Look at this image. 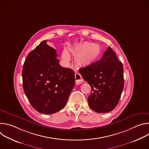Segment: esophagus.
Listing matches in <instances>:
<instances>
[{
  "label": "esophagus",
  "instance_id": "34e87169",
  "mask_svg": "<svg viewBox=\"0 0 149 149\" xmlns=\"http://www.w3.org/2000/svg\"><path fill=\"white\" fill-rule=\"evenodd\" d=\"M75 83L77 84H80L83 82V79L81 75L78 72H75Z\"/></svg>",
  "mask_w": 149,
  "mask_h": 149
}]
</instances>
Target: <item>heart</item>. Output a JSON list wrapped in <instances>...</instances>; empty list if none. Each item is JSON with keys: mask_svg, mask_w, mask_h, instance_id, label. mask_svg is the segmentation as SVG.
Here are the masks:
<instances>
[{"mask_svg": "<svg viewBox=\"0 0 149 149\" xmlns=\"http://www.w3.org/2000/svg\"><path fill=\"white\" fill-rule=\"evenodd\" d=\"M70 53L75 58L77 66L87 67L95 63L100 58L101 49L98 45L85 42L70 49ZM62 58L65 62L70 60V56L67 50L62 52Z\"/></svg>", "mask_w": 149, "mask_h": 149, "instance_id": "heart-1", "label": "heart"}]
</instances>
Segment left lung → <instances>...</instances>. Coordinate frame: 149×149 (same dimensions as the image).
<instances>
[{
  "mask_svg": "<svg viewBox=\"0 0 149 149\" xmlns=\"http://www.w3.org/2000/svg\"><path fill=\"white\" fill-rule=\"evenodd\" d=\"M79 73L91 87L88 97L90 108L98 113L112 111L124 88L123 67L109 46L100 60L81 68Z\"/></svg>",
  "mask_w": 149,
  "mask_h": 149,
  "instance_id": "left-lung-1",
  "label": "left lung"
}]
</instances>
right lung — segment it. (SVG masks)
<instances>
[{"label": "right lung", "instance_id": "obj_1", "mask_svg": "<svg viewBox=\"0 0 149 149\" xmlns=\"http://www.w3.org/2000/svg\"><path fill=\"white\" fill-rule=\"evenodd\" d=\"M56 49L41 42L27 56L22 70L23 88L35 110L51 114L62 110L75 85L74 72L62 67Z\"/></svg>", "mask_w": 149, "mask_h": 149}]
</instances>
